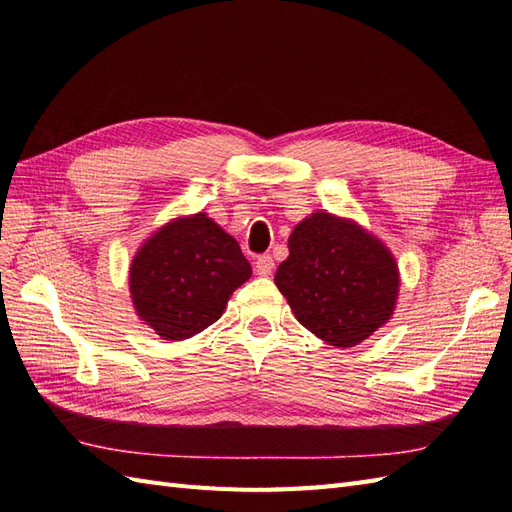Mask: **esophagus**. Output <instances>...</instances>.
<instances>
[{
  "mask_svg": "<svg viewBox=\"0 0 512 512\" xmlns=\"http://www.w3.org/2000/svg\"><path fill=\"white\" fill-rule=\"evenodd\" d=\"M273 267H275L273 256H269V254H262V256H258V258H256V273H258V275H271Z\"/></svg>",
  "mask_w": 512,
  "mask_h": 512,
  "instance_id": "esophagus-1",
  "label": "esophagus"
}]
</instances>
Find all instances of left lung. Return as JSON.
<instances>
[{"label": "left lung", "mask_w": 512, "mask_h": 512, "mask_svg": "<svg viewBox=\"0 0 512 512\" xmlns=\"http://www.w3.org/2000/svg\"><path fill=\"white\" fill-rule=\"evenodd\" d=\"M288 250L275 286L322 342L352 348L391 320L399 269L389 247L371 232L316 211L294 226Z\"/></svg>", "instance_id": "1"}]
</instances>
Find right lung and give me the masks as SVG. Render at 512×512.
Masks as SVG:
<instances>
[{
  "instance_id": "right-lung-1",
  "label": "right lung",
  "mask_w": 512,
  "mask_h": 512,
  "mask_svg": "<svg viewBox=\"0 0 512 512\" xmlns=\"http://www.w3.org/2000/svg\"><path fill=\"white\" fill-rule=\"evenodd\" d=\"M250 275L239 243L200 211L164 224L138 247L130 297L143 324L181 342L218 320Z\"/></svg>"
}]
</instances>
